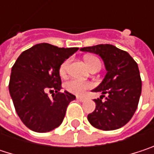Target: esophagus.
Masks as SVG:
<instances>
[{
  "label": "esophagus",
  "mask_w": 154,
  "mask_h": 154,
  "mask_svg": "<svg viewBox=\"0 0 154 154\" xmlns=\"http://www.w3.org/2000/svg\"><path fill=\"white\" fill-rule=\"evenodd\" d=\"M77 100H78L79 102H85V98H84L82 96H77Z\"/></svg>",
  "instance_id": "34e87169"
}]
</instances>
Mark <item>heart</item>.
Wrapping results in <instances>:
<instances>
[{
    "label": "heart",
    "mask_w": 154,
    "mask_h": 154,
    "mask_svg": "<svg viewBox=\"0 0 154 154\" xmlns=\"http://www.w3.org/2000/svg\"><path fill=\"white\" fill-rule=\"evenodd\" d=\"M85 61L87 65V67L89 68L94 62L95 61H100L96 57L94 56H87L85 58ZM69 60H66L64 62H62V64L60 67V74L61 76H64L69 69ZM92 86V84L89 82H85L80 79H77V78H73L70 79L69 81H68L65 84V87L66 89L73 94H82L85 93V91H86L87 89H89Z\"/></svg>",
    "instance_id": "1"
}]
</instances>
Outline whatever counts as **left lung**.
I'll return each mask as SVG.
<instances>
[{
    "instance_id": "left-lung-1",
    "label": "left lung",
    "mask_w": 154,
    "mask_h": 154,
    "mask_svg": "<svg viewBox=\"0 0 154 154\" xmlns=\"http://www.w3.org/2000/svg\"><path fill=\"white\" fill-rule=\"evenodd\" d=\"M80 51L99 55L107 71L102 83L92 90L103 95L94 100L96 106L88 114V121L93 127L106 131L122 128L137 110L142 92L137 63L128 52L111 45L84 47ZM104 96L106 101L103 102Z\"/></svg>"
}]
</instances>
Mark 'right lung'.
Returning <instances> with one entry per match:
<instances>
[{
  "label": "right lung",
  "instance_id": "1",
  "mask_svg": "<svg viewBox=\"0 0 154 154\" xmlns=\"http://www.w3.org/2000/svg\"><path fill=\"white\" fill-rule=\"evenodd\" d=\"M78 50L38 44L23 51L11 69L9 90L21 121L32 131L45 133L63 121L69 103L76 96L60 93V67ZM55 93L50 97L47 91Z\"/></svg>",
  "mask_w": 154,
  "mask_h": 154
}]
</instances>
